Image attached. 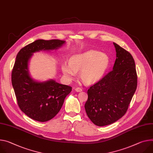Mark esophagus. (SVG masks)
Here are the masks:
<instances>
[{
    "instance_id": "obj_1",
    "label": "esophagus",
    "mask_w": 153,
    "mask_h": 153,
    "mask_svg": "<svg viewBox=\"0 0 153 153\" xmlns=\"http://www.w3.org/2000/svg\"><path fill=\"white\" fill-rule=\"evenodd\" d=\"M75 90H76V91H77V92H81V91H82V89L81 88L77 87V88H76L75 89Z\"/></svg>"
}]
</instances>
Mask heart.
Instances as JSON below:
<instances>
[{
  "label": "heart",
  "mask_w": 153,
  "mask_h": 153,
  "mask_svg": "<svg viewBox=\"0 0 153 153\" xmlns=\"http://www.w3.org/2000/svg\"><path fill=\"white\" fill-rule=\"evenodd\" d=\"M108 55L95 50H89L81 53L73 55L69 63L62 65V71L65 78L71 81L76 77L77 71H80V76L84 83L94 84L105 75L110 66Z\"/></svg>",
  "instance_id": "obj_1"
}]
</instances>
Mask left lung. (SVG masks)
<instances>
[{
  "label": "left lung",
  "instance_id": "8db88e82",
  "mask_svg": "<svg viewBox=\"0 0 153 153\" xmlns=\"http://www.w3.org/2000/svg\"><path fill=\"white\" fill-rule=\"evenodd\" d=\"M117 59L113 70L88 90L86 113L96 126H104L121 118L128 108L137 86L132 55L114 43Z\"/></svg>",
  "mask_w": 153,
  "mask_h": 153
}]
</instances>
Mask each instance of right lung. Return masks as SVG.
Masks as SVG:
<instances>
[{"instance_id":"add662e5","label":"right lung","mask_w":153,"mask_h":153,"mask_svg":"<svg viewBox=\"0 0 153 153\" xmlns=\"http://www.w3.org/2000/svg\"><path fill=\"white\" fill-rule=\"evenodd\" d=\"M65 43L60 39H37L22 48L17 54L11 74L12 85L20 109L29 118L45 122L61 109L72 88L53 79L36 81L29 73V63L33 53L57 50Z\"/></svg>"}]
</instances>
